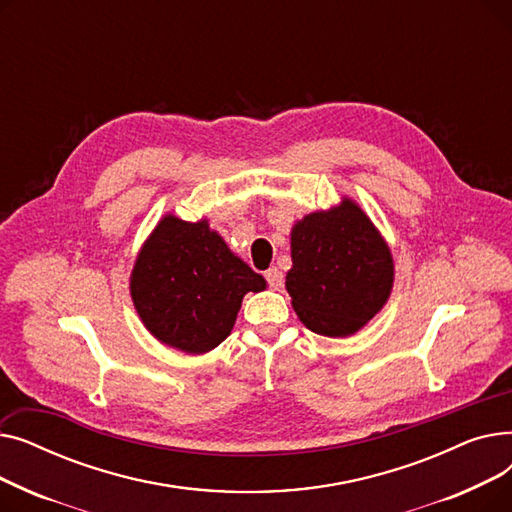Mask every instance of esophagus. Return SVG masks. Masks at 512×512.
<instances>
[{"label":"esophagus","instance_id":"obj_1","mask_svg":"<svg viewBox=\"0 0 512 512\" xmlns=\"http://www.w3.org/2000/svg\"><path fill=\"white\" fill-rule=\"evenodd\" d=\"M265 280H267V284H270V288H274V290H280L284 286V274L278 270V267L267 270Z\"/></svg>","mask_w":512,"mask_h":512}]
</instances>
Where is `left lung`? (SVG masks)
Masks as SVG:
<instances>
[{
  "instance_id": "obj_1",
  "label": "left lung",
  "mask_w": 512,
  "mask_h": 512,
  "mask_svg": "<svg viewBox=\"0 0 512 512\" xmlns=\"http://www.w3.org/2000/svg\"><path fill=\"white\" fill-rule=\"evenodd\" d=\"M286 290L303 324L321 336H351L386 305L394 261L386 240L351 199L305 215L290 232Z\"/></svg>"
}]
</instances>
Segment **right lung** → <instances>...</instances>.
Masks as SVG:
<instances>
[{"label": "right lung", "mask_w": 512, "mask_h": 512, "mask_svg": "<svg viewBox=\"0 0 512 512\" xmlns=\"http://www.w3.org/2000/svg\"><path fill=\"white\" fill-rule=\"evenodd\" d=\"M263 276L238 259L207 220L166 215L145 240L130 274V297L145 328L188 355L224 342L247 292Z\"/></svg>", "instance_id": "1"}]
</instances>
